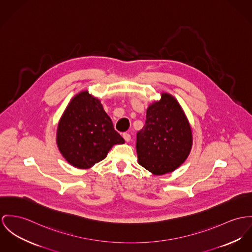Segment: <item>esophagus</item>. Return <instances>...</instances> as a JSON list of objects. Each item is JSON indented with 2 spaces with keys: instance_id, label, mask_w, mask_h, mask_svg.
I'll use <instances>...</instances> for the list:
<instances>
[{
  "instance_id": "obj_1",
  "label": "esophagus",
  "mask_w": 252,
  "mask_h": 252,
  "mask_svg": "<svg viewBox=\"0 0 252 252\" xmlns=\"http://www.w3.org/2000/svg\"><path fill=\"white\" fill-rule=\"evenodd\" d=\"M123 137H124V139L126 140V142H129L130 139H131V136H130L129 133H124Z\"/></svg>"
}]
</instances>
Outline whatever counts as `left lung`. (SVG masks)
<instances>
[{
	"mask_svg": "<svg viewBox=\"0 0 252 252\" xmlns=\"http://www.w3.org/2000/svg\"><path fill=\"white\" fill-rule=\"evenodd\" d=\"M144 127L137 133L139 164L155 175L172 173L190 155L193 133L177 99L162 93L147 110Z\"/></svg>",
	"mask_w": 252,
	"mask_h": 252,
	"instance_id": "8db88e82",
	"label": "left lung"
}]
</instances>
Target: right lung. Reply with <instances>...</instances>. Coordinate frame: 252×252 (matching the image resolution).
<instances>
[{"label":"right lung","instance_id":"obj_1","mask_svg":"<svg viewBox=\"0 0 252 252\" xmlns=\"http://www.w3.org/2000/svg\"><path fill=\"white\" fill-rule=\"evenodd\" d=\"M124 143L100 100L88 91L73 97L58 122V150L69 164L78 169L92 168L114 145Z\"/></svg>","mask_w":252,"mask_h":252}]
</instances>
